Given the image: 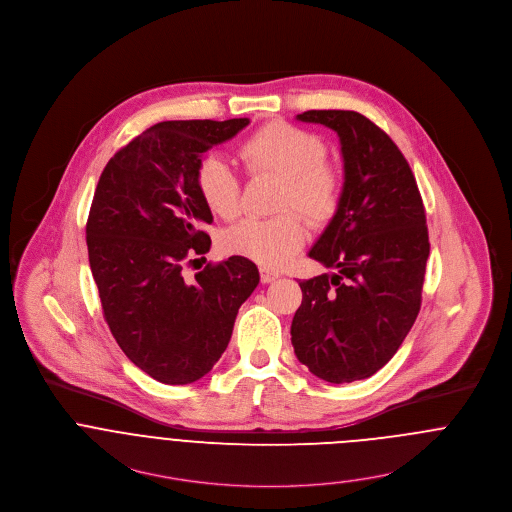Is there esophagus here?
<instances>
[{"mask_svg":"<svg viewBox=\"0 0 512 512\" xmlns=\"http://www.w3.org/2000/svg\"><path fill=\"white\" fill-rule=\"evenodd\" d=\"M279 278L278 272L276 270H270V268H260V279H262V283H272V281H276Z\"/></svg>","mask_w":512,"mask_h":512,"instance_id":"34e87169","label":"esophagus"}]
</instances>
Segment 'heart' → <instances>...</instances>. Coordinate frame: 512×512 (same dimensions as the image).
<instances>
[{
  "mask_svg": "<svg viewBox=\"0 0 512 512\" xmlns=\"http://www.w3.org/2000/svg\"><path fill=\"white\" fill-rule=\"evenodd\" d=\"M252 176L279 180L274 219H244L223 234L227 252L264 268L285 264L305 242V225L323 227L338 211L342 174L326 160L325 140L301 127L274 121L254 131L238 146ZM195 184L207 209L231 221L240 213V180L219 156L207 154L195 170Z\"/></svg>",
  "mask_w": 512,
  "mask_h": 512,
  "instance_id": "b5f03b06",
  "label": "heart"
}]
</instances>
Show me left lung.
I'll return each mask as SVG.
<instances>
[{
  "label": "left lung",
  "mask_w": 512,
  "mask_h": 512,
  "mask_svg": "<svg viewBox=\"0 0 512 512\" xmlns=\"http://www.w3.org/2000/svg\"><path fill=\"white\" fill-rule=\"evenodd\" d=\"M340 139L344 186L336 215L309 250L334 268L299 283L291 323L295 356L330 383H352L381 370L415 325L430 254L426 215L409 162L368 117L313 109Z\"/></svg>",
  "instance_id": "8db88e82"
}]
</instances>
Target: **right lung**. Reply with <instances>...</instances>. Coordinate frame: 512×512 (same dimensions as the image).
<instances>
[{
    "mask_svg": "<svg viewBox=\"0 0 512 512\" xmlns=\"http://www.w3.org/2000/svg\"><path fill=\"white\" fill-rule=\"evenodd\" d=\"M248 123H158L115 152L95 187L86 240L103 317L125 356L160 383L186 385L213 370L260 281L242 256L193 278L184 270L211 248L197 164Z\"/></svg>",
    "mask_w": 512,
    "mask_h": 512,
    "instance_id": "right-lung-1",
    "label": "right lung"
}]
</instances>
